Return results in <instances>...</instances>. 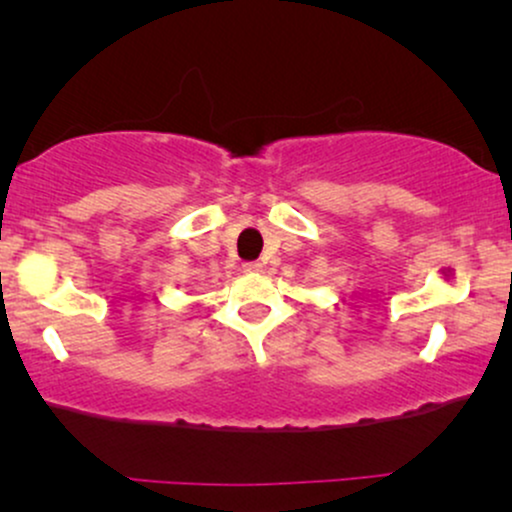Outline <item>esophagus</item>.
<instances>
[{
    "mask_svg": "<svg viewBox=\"0 0 512 512\" xmlns=\"http://www.w3.org/2000/svg\"><path fill=\"white\" fill-rule=\"evenodd\" d=\"M243 272H248V274L262 272V262H245L243 264Z\"/></svg>",
    "mask_w": 512,
    "mask_h": 512,
    "instance_id": "esophagus-1",
    "label": "esophagus"
}]
</instances>
